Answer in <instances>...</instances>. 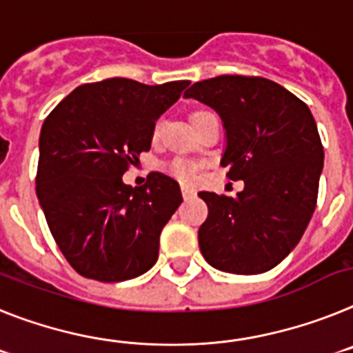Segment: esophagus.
<instances>
[{
    "label": "esophagus",
    "mask_w": 353,
    "mask_h": 353,
    "mask_svg": "<svg viewBox=\"0 0 353 353\" xmlns=\"http://www.w3.org/2000/svg\"><path fill=\"white\" fill-rule=\"evenodd\" d=\"M181 194H183V197L185 199H190L195 195V190L190 188V186H181Z\"/></svg>",
    "instance_id": "1"
}]
</instances>
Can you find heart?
Segmentation results:
<instances>
[{
  "label": "heart",
  "mask_w": 353,
  "mask_h": 353,
  "mask_svg": "<svg viewBox=\"0 0 353 353\" xmlns=\"http://www.w3.org/2000/svg\"><path fill=\"white\" fill-rule=\"evenodd\" d=\"M210 112H204V110H199L192 115V122L199 121L201 117L208 115ZM161 128H163V122L156 121L154 125H152V139H158L159 133H161ZM168 172L172 174L176 179L183 181V183H192V181L197 177V167L194 163H190V161H185V159H172L170 163H168Z\"/></svg>",
  "instance_id": "obj_1"
}]
</instances>
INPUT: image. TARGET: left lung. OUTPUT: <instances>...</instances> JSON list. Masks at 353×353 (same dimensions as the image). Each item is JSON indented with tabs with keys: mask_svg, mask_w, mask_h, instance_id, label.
<instances>
[{
	"mask_svg": "<svg viewBox=\"0 0 353 353\" xmlns=\"http://www.w3.org/2000/svg\"><path fill=\"white\" fill-rule=\"evenodd\" d=\"M219 112L228 147L220 165L243 179V192H201L208 219L199 247L213 268L268 272L295 249L311 220L323 145L307 104L261 76H216L185 92Z\"/></svg>",
	"mask_w": 353,
	"mask_h": 353,
	"instance_id": "left-lung-1",
	"label": "left lung"
}]
</instances>
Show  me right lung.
<instances>
[{
  "instance_id": "1",
  "label": "right lung",
  "mask_w": 353,
  "mask_h": 353,
  "mask_svg": "<svg viewBox=\"0 0 353 353\" xmlns=\"http://www.w3.org/2000/svg\"><path fill=\"white\" fill-rule=\"evenodd\" d=\"M188 85L103 79L72 90L46 117L37 197L58 249L79 275L121 283L158 259L161 229L183 201L179 185L151 172L133 188L122 176L151 149L152 125Z\"/></svg>"
}]
</instances>
